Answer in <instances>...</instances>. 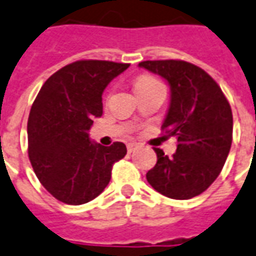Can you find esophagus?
Instances as JSON below:
<instances>
[{"mask_svg":"<svg viewBox=\"0 0 256 256\" xmlns=\"http://www.w3.org/2000/svg\"><path fill=\"white\" fill-rule=\"evenodd\" d=\"M139 146L136 145V144H128V146H126V149H128V153H134V152L138 149Z\"/></svg>","mask_w":256,"mask_h":256,"instance_id":"esophagus-1","label":"esophagus"}]
</instances>
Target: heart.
Returning <instances> with one entry per match:
<instances>
[{
    "label": "heart",
    "mask_w": 256,
    "mask_h": 256,
    "mask_svg": "<svg viewBox=\"0 0 256 256\" xmlns=\"http://www.w3.org/2000/svg\"><path fill=\"white\" fill-rule=\"evenodd\" d=\"M158 84V80L152 76H140L138 80L135 82V89L142 88V86H148V84Z\"/></svg>",
    "instance_id": "obj_1"
}]
</instances>
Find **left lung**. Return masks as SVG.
Listing matches in <instances>:
<instances>
[{"label":"left lung","mask_w":256,"mask_h":256,"mask_svg":"<svg viewBox=\"0 0 256 256\" xmlns=\"http://www.w3.org/2000/svg\"><path fill=\"white\" fill-rule=\"evenodd\" d=\"M139 66L170 84V107L162 130L177 136L172 158L154 148L158 163L146 172V180L167 198L198 196L218 178L228 156L232 107L214 79L191 62L160 60L142 61Z\"/></svg>","instance_id":"8db88e82"}]
</instances>
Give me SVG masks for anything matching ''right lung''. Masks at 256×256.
I'll return each instance as SVG.
<instances>
[{
	"instance_id": "right-lung-1",
	"label": "right lung",
	"mask_w": 256,
	"mask_h": 256,
	"mask_svg": "<svg viewBox=\"0 0 256 256\" xmlns=\"http://www.w3.org/2000/svg\"><path fill=\"white\" fill-rule=\"evenodd\" d=\"M130 64L80 60L42 86L28 120L29 160L37 178L58 200L82 205L110 182L112 164L126 154L122 142L102 146L88 131L102 117V94Z\"/></svg>"
}]
</instances>
